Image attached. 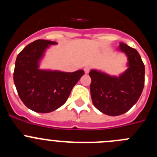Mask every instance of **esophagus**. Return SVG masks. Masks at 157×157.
<instances>
[{"label":"esophagus","instance_id":"1","mask_svg":"<svg viewBox=\"0 0 157 157\" xmlns=\"http://www.w3.org/2000/svg\"><path fill=\"white\" fill-rule=\"evenodd\" d=\"M90 67H84V71H85L86 74H88L89 72H90Z\"/></svg>","mask_w":157,"mask_h":157}]
</instances>
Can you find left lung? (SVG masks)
I'll return each mask as SVG.
<instances>
[{
  "mask_svg": "<svg viewBox=\"0 0 157 157\" xmlns=\"http://www.w3.org/2000/svg\"><path fill=\"white\" fill-rule=\"evenodd\" d=\"M128 57V69L120 77H111L98 71L90 72V93L96 109L116 116L130 110L138 101L145 85V65L135 48L120 43Z\"/></svg>",
  "mask_w": 157,
  "mask_h": 157,
  "instance_id": "left-lung-1",
  "label": "left lung"
}]
</instances>
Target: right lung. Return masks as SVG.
Listing matches in <instances>:
<instances>
[{
  "label": "right lung",
  "mask_w": 157,
  "mask_h": 157,
  "mask_svg": "<svg viewBox=\"0 0 157 157\" xmlns=\"http://www.w3.org/2000/svg\"><path fill=\"white\" fill-rule=\"evenodd\" d=\"M55 41L36 40L18 54L13 79L19 98L32 111L48 113L63 105L72 88L84 75V71L75 72L49 71L38 69L43 52Z\"/></svg>",
  "instance_id": "right-lung-1"
}]
</instances>
